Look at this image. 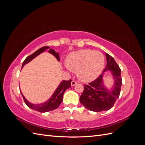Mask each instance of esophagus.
I'll list each match as a JSON object with an SVG mask.
<instances>
[{
  "mask_svg": "<svg viewBox=\"0 0 145 145\" xmlns=\"http://www.w3.org/2000/svg\"><path fill=\"white\" fill-rule=\"evenodd\" d=\"M77 82L76 81H75V80H72L71 85L72 86H74V85H76L77 84Z\"/></svg>",
  "mask_w": 145,
  "mask_h": 145,
  "instance_id": "obj_1",
  "label": "esophagus"
}]
</instances>
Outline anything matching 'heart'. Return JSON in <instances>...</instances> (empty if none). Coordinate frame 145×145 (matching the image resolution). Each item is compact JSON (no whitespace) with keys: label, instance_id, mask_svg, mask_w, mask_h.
Wrapping results in <instances>:
<instances>
[{"label":"heart","instance_id":"obj_1","mask_svg":"<svg viewBox=\"0 0 145 145\" xmlns=\"http://www.w3.org/2000/svg\"><path fill=\"white\" fill-rule=\"evenodd\" d=\"M65 68L68 71H77L81 80H94L102 72L105 65V57L98 51L81 50L70 53L67 58Z\"/></svg>","mask_w":145,"mask_h":145}]
</instances>
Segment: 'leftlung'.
<instances>
[{
  "label": "left lung",
  "instance_id": "8db88e82",
  "mask_svg": "<svg viewBox=\"0 0 145 145\" xmlns=\"http://www.w3.org/2000/svg\"><path fill=\"white\" fill-rule=\"evenodd\" d=\"M107 63L103 73L94 81L84 85V90L80 97V102L86 108L94 112L107 111L114 105L120 93L122 79L121 69L115 60L106 53ZM107 70L112 71L115 79V85L109 91L103 84V72Z\"/></svg>",
  "mask_w": 145,
  "mask_h": 145
}]
</instances>
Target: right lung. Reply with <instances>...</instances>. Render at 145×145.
I'll use <instances>...</instances> for the list:
<instances>
[{
    "label": "right lung",
    "mask_w": 145,
    "mask_h": 145,
    "mask_svg": "<svg viewBox=\"0 0 145 145\" xmlns=\"http://www.w3.org/2000/svg\"><path fill=\"white\" fill-rule=\"evenodd\" d=\"M46 50H48V52L51 53V54L53 55L57 59L58 61H60V57H59V54L58 52H56L54 50L51 49L49 46H43L40 49L37 50L36 52H34L33 54L27 57L25 60L24 61V62L22 65V68L24 67L28 62H29L31 60H32L33 59H34L36 57H37L38 55L42 53L43 52H44ZM71 80L70 79L69 80H63L60 83V84L57 87V88L54 91L53 94L52 95L51 98L46 101L45 102L40 103V104H36L34 105L31 103L29 102L25 98L24 95L20 91L21 94L22 95L24 98V102L26 103L27 106L30 108L31 109H34L35 111H39L40 112H49L52 110H54V109L57 108L60 103H62V100H63V96L65 91L68 89L69 88L71 87Z\"/></svg>",
    "instance_id": "1"
}]
</instances>
